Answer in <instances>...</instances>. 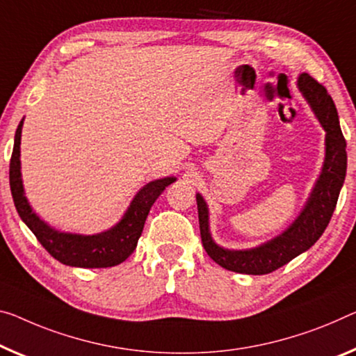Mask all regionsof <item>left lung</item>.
I'll return each instance as SVG.
<instances>
[{"instance_id":"obj_1","label":"left lung","mask_w":356,"mask_h":356,"mask_svg":"<svg viewBox=\"0 0 356 356\" xmlns=\"http://www.w3.org/2000/svg\"><path fill=\"white\" fill-rule=\"evenodd\" d=\"M298 89L326 134L325 162L304 209L285 231L253 248H224L211 237L209 205L199 193L195 194L202 243L210 258L227 270L264 275L280 269L321 237L334 213L347 172V143L339 125L337 109L325 87L307 73L299 74Z\"/></svg>"}]
</instances>
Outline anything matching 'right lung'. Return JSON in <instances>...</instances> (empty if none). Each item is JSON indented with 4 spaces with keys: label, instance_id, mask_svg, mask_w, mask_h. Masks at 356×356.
I'll list each match as a JSON object with an SVG mask.
<instances>
[{
    "label": "right lung",
    "instance_id": "add662e5",
    "mask_svg": "<svg viewBox=\"0 0 356 356\" xmlns=\"http://www.w3.org/2000/svg\"><path fill=\"white\" fill-rule=\"evenodd\" d=\"M22 127H24V119L15 130L14 149L9 165L10 193H13L14 205L22 221L36 235L40 243L49 251V254L65 266L95 269V267H113L121 264L136 248L152 204L167 186L177 181V177H165L145 184L135 194L119 222L108 231L92 235L62 232L42 221L25 197L20 170Z\"/></svg>",
    "mask_w": 356,
    "mask_h": 356
}]
</instances>
